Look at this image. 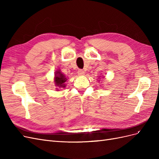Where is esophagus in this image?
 Here are the masks:
<instances>
[{
  "instance_id": "1",
  "label": "esophagus",
  "mask_w": 159,
  "mask_h": 159,
  "mask_svg": "<svg viewBox=\"0 0 159 159\" xmlns=\"http://www.w3.org/2000/svg\"><path fill=\"white\" fill-rule=\"evenodd\" d=\"M78 75H84L85 72L83 70H79L78 71Z\"/></svg>"
}]
</instances>
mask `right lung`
I'll use <instances>...</instances> for the list:
<instances>
[{"mask_svg": "<svg viewBox=\"0 0 159 159\" xmlns=\"http://www.w3.org/2000/svg\"><path fill=\"white\" fill-rule=\"evenodd\" d=\"M55 84L59 88H65V82L66 81V78L64 75L62 74L60 71L56 72L55 75Z\"/></svg>", "mask_w": 159, "mask_h": 159, "instance_id": "obj_1", "label": "right lung"}]
</instances>
